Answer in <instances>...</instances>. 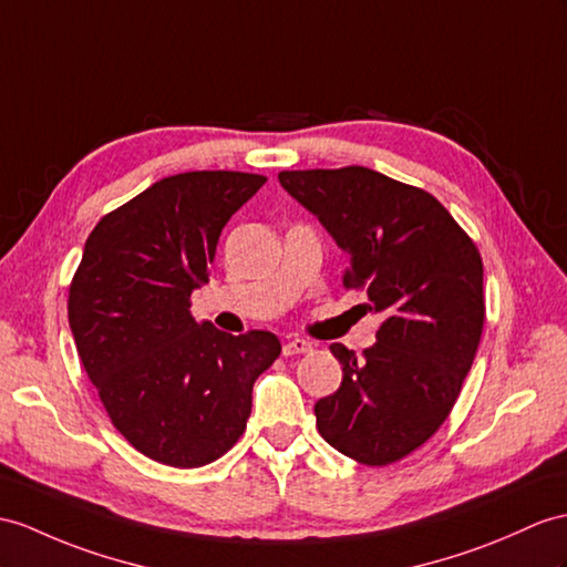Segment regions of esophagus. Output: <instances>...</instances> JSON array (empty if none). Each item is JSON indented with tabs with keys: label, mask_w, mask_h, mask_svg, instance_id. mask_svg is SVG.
Masks as SVG:
<instances>
[{
	"label": "esophagus",
	"mask_w": 567,
	"mask_h": 567,
	"mask_svg": "<svg viewBox=\"0 0 567 567\" xmlns=\"http://www.w3.org/2000/svg\"><path fill=\"white\" fill-rule=\"evenodd\" d=\"M312 351V343L306 339H288L284 343V355L291 358V355H300V353H310Z\"/></svg>",
	"instance_id": "obj_1"
}]
</instances>
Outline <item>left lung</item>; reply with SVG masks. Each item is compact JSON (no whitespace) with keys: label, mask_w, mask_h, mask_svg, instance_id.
I'll return each instance as SVG.
<instances>
[{"label":"left lung","mask_w":567,"mask_h":567,"mask_svg":"<svg viewBox=\"0 0 567 567\" xmlns=\"http://www.w3.org/2000/svg\"><path fill=\"white\" fill-rule=\"evenodd\" d=\"M279 183L347 252L343 286L382 315L363 355L329 347L343 378L315 404L317 431L355 462L392 464L443 425L472 370L486 317L481 255L433 195L363 165L284 171Z\"/></svg>","instance_id":"left-lung-1"}]
</instances>
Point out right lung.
I'll use <instances>...</instances> for the list:
<instances>
[{"label": "right lung", "mask_w": 567, "mask_h": 567, "mask_svg": "<svg viewBox=\"0 0 567 567\" xmlns=\"http://www.w3.org/2000/svg\"><path fill=\"white\" fill-rule=\"evenodd\" d=\"M265 175L163 177L91 230L69 286V327L110 421L146 457L204 466L243 435L252 384L281 353L271 331L233 337L197 322L224 226Z\"/></svg>", "instance_id": "obj_1"}]
</instances>
